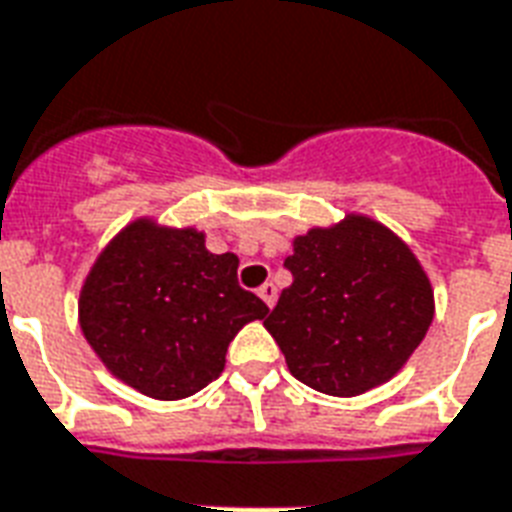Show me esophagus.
Segmentation results:
<instances>
[{"label": "esophagus", "instance_id": "obj_1", "mask_svg": "<svg viewBox=\"0 0 512 512\" xmlns=\"http://www.w3.org/2000/svg\"><path fill=\"white\" fill-rule=\"evenodd\" d=\"M259 297L264 299V305L272 307L275 302H278V288H275V283H264V286L259 288Z\"/></svg>", "mask_w": 512, "mask_h": 512}]
</instances>
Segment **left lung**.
<instances>
[{"label":"left lung","instance_id":"8db88e82","mask_svg":"<svg viewBox=\"0 0 512 512\" xmlns=\"http://www.w3.org/2000/svg\"><path fill=\"white\" fill-rule=\"evenodd\" d=\"M283 288L264 321L288 372L329 397L383 386L413 356L434 318L429 275L399 234L370 215L294 237Z\"/></svg>","mask_w":512,"mask_h":512}]
</instances>
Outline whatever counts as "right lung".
<instances>
[{"instance_id":"1","label":"right lung","mask_w":512,"mask_h":512,"mask_svg":"<svg viewBox=\"0 0 512 512\" xmlns=\"http://www.w3.org/2000/svg\"><path fill=\"white\" fill-rule=\"evenodd\" d=\"M240 259L210 253L205 232L134 218L91 264L78 299L83 337L107 372L151 399L213 383L234 334L270 313L237 283Z\"/></svg>"}]
</instances>
